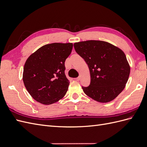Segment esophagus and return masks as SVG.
Wrapping results in <instances>:
<instances>
[{"instance_id":"obj_1","label":"esophagus","mask_w":147,"mask_h":147,"mask_svg":"<svg viewBox=\"0 0 147 147\" xmlns=\"http://www.w3.org/2000/svg\"><path fill=\"white\" fill-rule=\"evenodd\" d=\"M75 80H76L77 81H79L80 80V77H77V78H75Z\"/></svg>"}]
</instances>
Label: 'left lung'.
<instances>
[{
    "mask_svg": "<svg viewBox=\"0 0 147 147\" xmlns=\"http://www.w3.org/2000/svg\"><path fill=\"white\" fill-rule=\"evenodd\" d=\"M74 46L90 70L91 83L88 87L82 86L84 92L102 103L115 99L125 88L130 74L124 53L105 41H82Z\"/></svg>",
    "mask_w": 147,
    "mask_h": 147,
    "instance_id": "8db88e82",
    "label": "left lung"
}]
</instances>
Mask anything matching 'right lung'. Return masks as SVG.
Returning a JSON list of instances; mask_svg holds the SVG:
<instances>
[{
	"mask_svg": "<svg viewBox=\"0 0 147 147\" xmlns=\"http://www.w3.org/2000/svg\"><path fill=\"white\" fill-rule=\"evenodd\" d=\"M72 48V43L47 44L29 56L24 66L23 80L34 99L50 105L65 95L70 82L64 73V63Z\"/></svg>",
	"mask_w": 147,
	"mask_h": 147,
	"instance_id": "1",
	"label": "right lung"
}]
</instances>
